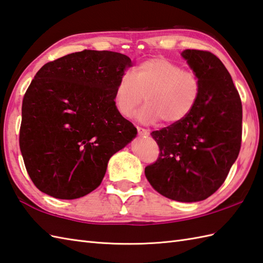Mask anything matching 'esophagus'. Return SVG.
<instances>
[{"label":"esophagus","instance_id":"34e87169","mask_svg":"<svg viewBox=\"0 0 263 263\" xmlns=\"http://www.w3.org/2000/svg\"><path fill=\"white\" fill-rule=\"evenodd\" d=\"M137 132H138L139 136L147 137L149 135V132L147 129H144V128H142V127H137Z\"/></svg>","mask_w":263,"mask_h":263}]
</instances>
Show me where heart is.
<instances>
[{"label": "heart", "instance_id": "1", "mask_svg": "<svg viewBox=\"0 0 263 263\" xmlns=\"http://www.w3.org/2000/svg\"><path fill=\"white\" fill-rule=\"evenodd\" d=\"M201 95V81L194 72L164 57H154L133 69V75L124 73L117 81L114 100L117 111L122 117L137 112L144 124H155L163 119L174 125L188 117L197 106Z\"/></svg>", "mask_w": 263, "mask_h": 263}]
</instances>
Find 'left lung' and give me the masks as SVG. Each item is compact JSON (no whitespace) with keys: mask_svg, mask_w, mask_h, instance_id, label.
<instances>
[{"mask_svg":"<svg viewBox=\"0 0 263 263\" xmlns=\"http://www.w3.org/2000/svg\"><path fill=\"white\" fill-rule=\"evenodd\" d=\"M201 81V95L191 114L178 124L152 132L159 159L145 167L153 188L181 202L205 200L229 174L242 141V102L231 74L206 50L181 52Z\"/></svg>","mask_w":263,"mask_h":263,"instance_id":"8db88e82","label":"left lung"}]
</instances>
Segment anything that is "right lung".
Masks as SVG:
<instances>
[{"label": "right lung", "instance_id": "add662e5", "mask_svg": "<svg viewBox=\"0 0 263 263\" xmlns=\"http://www.w3.org/2000/svg\"><path fill=\"white\" fill-rule=\"evenodd\" d=\"M130 58L83 50L39 69L22 101L20 149L33 184L58 199L97 189L115 153L137 129L117 111V81Z\"/></svg>", "mask_w": 263, "mask_h": 263}]
</instances>
